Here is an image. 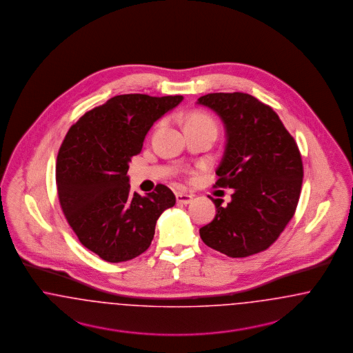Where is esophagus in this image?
Wrapping results in <instances>:
<instances>
[{"mask_svg": "<svg viewBox=\"0 0 353 353\" xmlns=\"http://www.w3.org/2000/svg\"><path fill=\"white\" fill-rule=\"evenodd\" d=\"M176 201L179 204H190L192 201V196L191 195H187V194H182V192H178L176 194Z\"/></svg>", "mask_w": 353, "mask_h": 353, "instance_id": "obj_1", "label": "esophagus"}]
</instances>
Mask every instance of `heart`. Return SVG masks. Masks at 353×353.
Returning a JSON list of instances; mask_svg holds the SVG:
<instances>
[{
  "instance_id": "b5f03b06",
  "label": "heart",
  "mask_w": 353,
  "mask_h": 353,
  "mask_svg": "<svg viewBox=\"0 0 353 353\" xmlns=\"http://www.w3.org/2000/svg\"><path fill=\"white\" fill-rule=\"evenodd\" d=\"M200 126H215V121L203 112H191L185 117V129L187 128H200Z\"/></svg>"
}]
</instances>
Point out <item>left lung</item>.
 Returning a JSON list of instances; mask_svg holds the SVG:
<instances>
[{
  "mask_svg": "<svg viewBox=\"0 0 353 353\" xmlns=\"http://www.w3.org/2000/svg\"><path fill=\"white\" fill-rule=\"evenodd\" d=\"M221 119L227 133L216 187L234 192L227 205L212 199L215 219L201 227L205 245L232 259L272 245L292 220L303 181L295 139L276 112L252 94L208 93L198 99Z\"/></svg>",
  "mask_w": 353,
  "mask_h": 353,
  "instance_id": "obj_1",
  "label": "left lung"
}]
</instances>
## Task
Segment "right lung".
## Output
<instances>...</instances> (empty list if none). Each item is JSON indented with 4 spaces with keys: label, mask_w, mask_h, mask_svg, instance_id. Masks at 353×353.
Wrapping results in <instances>:
<instances>
[{
    "label": "right lung",
    "mask_w": 353,
    "mask_h": 353,
    "mask_svg": "<svg viewBox=\"0 0 353 353\" xmlns=\"http://www.w3.org/2000/svg\"><path fill=\"white\" fill-rule=\"evenodd\" d=\"M183 96L119 94L74 123L57 158L61 210L79 241L108 262L142 254L158 217L175 204L165 184L141 196L130 191L129 162L141 153L153 123Z\"/></svg>",
    "instance_id": "add662e5"
}]
</instances>
